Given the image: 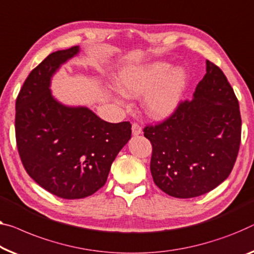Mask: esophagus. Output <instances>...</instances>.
Segmentation results:
<instances>
[{
  "mask_svg": "<svg viewBox=\"0 0 254 254\" xmlns=\"http://www.w3.org/2000/svg\"><path fill=\"white\" fill-rule=\"evenodd\" d=\"M141 132H142L141 127H140L138 123L132 124V134H133V135H139L140 133H141Z\"/></svg>",
  "mask_w": 254,
  "mask_h": 254,
  "instance_id": "obj_1",
  "label": "esophagus"
}]
</instances>
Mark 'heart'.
<instances>
[{"label":"heart","instance_id":"heart-1","mask_svg":"<svg viewBox=\"0 0 254 254\" xmlns=\"http://www.w3.org/2000/svg\"><path fill=\"white\" fill-rule=\"evenodd\" d=\"M170 70L171 66L166 63L127 68L120 73L117 86L124 96L132 98L148 92L143 99L146 113L153 119H166L179 106L186 84L183 68Z\"/></svg>","mask_w":254,"mask_h":254}]
</instances>
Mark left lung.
<instances>
[{"instance_id": "8db88e82", "label": "left lung", "mask_w": 254, "mask_h": 254, "mask_svg": "<svg viewBox=\"0 0 254 254\" xmlns=\"http://www.w3.org/2000/svg\"><path fill=\"white\" fill-rule=\"evenodd\" d=\"M240 105L222 70L206 60V74L190 101L143 135L153 146L150 172L156 186L177 198L209 192L232 172L240 149Z\"/></svg>"}]
</instances>
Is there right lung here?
I'll list each match as a JSON object with an SVG mask.
<instances>
[{
	"label": "right lung",
	"instance_id": "add662e5",
	"mask_svg": "<svg viewBox=\"0 0 254 254\" xmlns=\"http://www.w3.org/2000/svg\"><path fill=\"white\" fill-rule=\"evenodd\" d=\"M79 52L71 47L49 55L30 71L16 100V140L29 177L66 199L96 192L131 138L130 122L109 123L88 107L65 106L52 96L54 74Z\"/></svg>",
	"mask_w": 254,
	"mask_h": 254
}]
</instances>
